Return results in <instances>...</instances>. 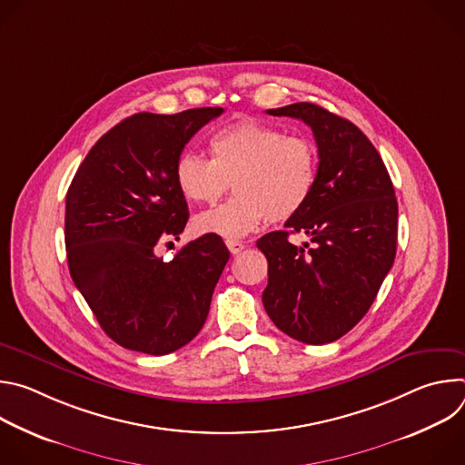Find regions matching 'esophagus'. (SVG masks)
Returning <instances> with one entry per match:
<instances>
[{
	"instance_id": "esophagus-1",
	"label": "esophagus",
	"mask_w": 465,
	"mask_h": 465,
	"mask_svg": "<svg viewBox=\"0 0 465 465\" xmlns=\"http://www.w3.org/2000/svg\"><path fill=\"white\" fill-rule=\"evenodd\" d=\"M226 246H228V250H230L233 255H237V253H241V252L244 250V244H242L241 241H235V239H228V241H226Z\"/></svg>"
}]
</instances>
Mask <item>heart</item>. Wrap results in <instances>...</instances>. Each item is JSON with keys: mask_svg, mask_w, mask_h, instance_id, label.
I'll return each mask as SVG.
<instances>
[{"mask_svg": "<svg viewBox=\"0 0 465 465\" xmlns=\"http://www.w3.org/2000/svg\"><path fill=\"white\" fill-rule=\"evenodd\" d=\"M210 160L182 153L174 162V183L194 204H213L230 182L235 194L223 206L194 219L201 233L239 239L264 221L283 223L298 215L314 191L318 151L302 136L255 119L223 126L208 142Z\"/></svg>", "mask_w": 465, "mask_h": 465, "instance_id": "b5f03b06", "label": "heart"}]
</instances>
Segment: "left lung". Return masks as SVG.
I'll return each instance as SVG.
<instances>
[{"mask_svg":"<svg viewBox=\"0 0 465 465\" xmlns=\"http://www.w3.org/2000/svg\"><path fill=\"white\" fill-rule=\"evenodd\" d=\"M311 126L318 178L305 208L257 241L269 261L262 305L285 335L327 344L346 335L371 307L397 248V201L390 174L362 130L312 103L267 110ZM291 232L311 243L296 247Z\"/></svg>","mask_w":465,"mask_h":465,"instance_id":"left-lung-1","label":"left lung"}]
</instances>
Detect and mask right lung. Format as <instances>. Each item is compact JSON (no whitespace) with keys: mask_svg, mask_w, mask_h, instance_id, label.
I'll return each instance as SVG.
<instances>
[{"mask_svg":"<svg viewBox=\"0 0 465 465\" xmlns=\"http://www.w3.org/2000/svg\"><path fill=\"white\" fill-rule=\"evenodd\" d=\"M223 108L126 117L92 147L65 194L68 267L104 333L119 346L167 355L203 329L230 259L213 233L171 261L156 246L178 239L189 212L174 183L185 143Z\"/></svg>","mask_w":465,"mask_h":465,"instance_id":"1","label":"right lung"}]
</instances>
